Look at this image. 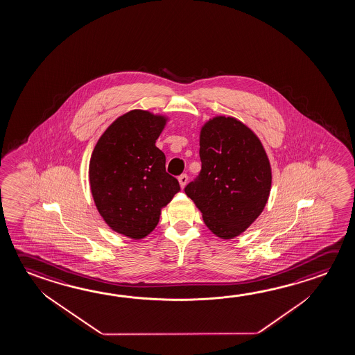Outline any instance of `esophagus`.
Instances as JSON below:
<instances>
[{"instance_id":"esophagus-1","label":"esophagus","mask_w":355,"mask_h":355,"mask_svg":"<svg viewBox=\"0 0 355 355\" xmlns=\"http://www.w3.org/2000/svg\"><path fill=\"white\" fill-rule=\"evenodd\" d=\"M178 180H180V187L184 188L187 182H188V175H187L186 173H183V175H180V177H178Z\"/></svg>"}]
</instances>
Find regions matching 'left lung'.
Instances as JSON below:
<instances>
[{
    "label": "left lung",
    "instance_id": "obj_1",
    "mask_svg": "<svg viewBox=\"0 0 355 355\" xmlns=\"http://www.w3.org/2000/svg\"><path fill=\"white\" fill-rule=\"evenodd\" d=\"M202 169L184 188L221 239L250 227L268 203L271 167L261 142L234 117H214L200 131Z\"/></svg>",
    "mask_w": 355,
    "mask_h": 355
}]
</instances>
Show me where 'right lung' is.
<instances>
[{
  "label": "right lung",
  "mask_w": 355,
  "mask_h": 355,
  "mask_svg": "<svg viewBox=\"0 0 355 355\" xmlns=\"http://www.w3.org/2000/svg\"><path fill=\"white\" fill-rule=\"evenodd\" d=\"M166 119L132 110L119 117L100 137L89 164L94 202L106 224L131 239L156 227L161 208L180 192L166 172V156L156 140Z\"/></svg>",
  "instance_id": "obj_1"
}]
</instances>
